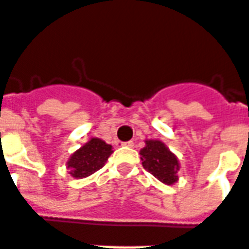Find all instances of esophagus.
<instances>
[{"mask_svg":"<svg viewBox=\"0 0 249 249\" xmlns=\"http://www.w3.org/2000/svg\"><path fill=\"white\" fill-rule=\"evenodd\" d=\"M123 145L128 146V148H133V146H135V142H133V141H126V142H123Z\"/></svg>","mask_w":249,"mask_h":249,"instance_id":"34e87169","label":"esophagus"}]
</instances>
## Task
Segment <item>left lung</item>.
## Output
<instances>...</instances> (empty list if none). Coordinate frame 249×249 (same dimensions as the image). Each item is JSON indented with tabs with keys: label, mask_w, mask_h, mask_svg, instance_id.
Wrapping results in <instances>:
<instances>
[{
	"label": "left lung",
	"mask_w": 249,
	"mask_h": 249,
	"mask_svg": "<svg viewBox=\"0 0 249 249\" xmlns=\"http://www.w3.org/2000/svg\"><path fill=\"white\" fill-rule=\"evenodd\" d=\"M140 155L142 167L157 180L167 185H172L178 181V171L180 169L178 157L162 141L146 140Z\"/></svg>",
	"instance_id": "left-lung-1"
}]
</instances>
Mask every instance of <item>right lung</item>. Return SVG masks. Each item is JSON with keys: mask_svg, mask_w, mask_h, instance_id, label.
Wrapping results in <instances>:
<instances>
[{"mask_svg": "<svg viewBox=\"0 0 249 249\" xmlns=\"http://www.w3.org/2000/svg\"><path fill=\"white\" fill-rule=\"evenodd\" d=\"M112 152V145L101 139L93 137L69 157L66 165L71 176L74 178H84L97 172L105 165Z\"/></svg>", "mask_w": 249, "mask_h": 249, "instance_id": "right-lung-1", "label": "right lung"}]
</instances>
